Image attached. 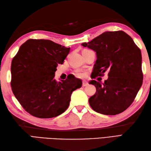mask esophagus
<instances>
[{
    "label": "esophagus",
    "mask_w": 151,
    "mask_h": 151,
    "mask_svg": "<svg viewBox=\"0 0 151 151\" xmlns=\"http://www.w3.org/2000/svg\"><path fill=\"white\" fill-rule=\"evenodd\" d=\"M88 84H89L86 81H83L82 82V86H83V87H86V86H88Z\"/></svg>",
    "instance_id": "esophagus-1"
}]
</instances>
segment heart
I'll use <instances>...</instances> for the list:
<instances>
[{
    "mask_svg": "<svg viewBox=\"0 0 151 151\" xmlns=\"http://www.w3.org/2000/svg\"><path fill=\"white\" fill-rule=\"evenodd\" d=\"M75 75L78 76V77H83V76H84V74L83 73L81 70H76L75 72Z\"/></svg>",
    "mask_w": 151,
    "mask_h": 151,
    "instance_id": "obj_1",
    "label": "heart"
}]
</instances>
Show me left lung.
Returning a JSON list of instances; mask_svg holds the SVG:
<instances>
[{"label": "left lung", "instance_id": "8db88e82", "mask_svg": "<svg viewBox=\"0 0 151 151\" xmlns=\"http://www.w3.org/2000/svg\"><path fill=\"white\" fill-rule=\"evenodd\" d=\"M82 46L95 50L97 59L91 78L104 76V83L92 80L95 94L89 99L94 111L114 115L126 110L135 99L143 83L142 53L133 40L122 30L106 32Z\"/></svg>", "mask_w": 151, "mask_h": 151}]
</instances>
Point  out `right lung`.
I'll use <instances>...</instances> for the list:
<instances>
[{
    "mask_svg": "<svg viewBox=\"0 0 151 151\" xmlns=\"http://www.w3.org/2000/svg\"><path fill=\"white\" fill-rule=\"evenodd\" d=\"M70 51L48 40H28L13 58L11 87L25 111L42 119L58 116L69 107L73 91L82 81L70 76L54 78L58 64H63Z\"/></svg>",
    "mask_w": 151,
    "mask_h": 151,
    "instance_id": "1",
    "label": "right lung"
}]
</instances>
